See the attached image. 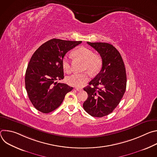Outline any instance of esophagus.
<instances>
[{
    "label": "esophagus",
    "instance_id": "esophagus-1",
    "mask_svg": "<svg viewBox=\"0 0 157 157\" xmlns=\"http://www.w3.org/2000/svg\"><path fill=\"white\" fill-rule=\"evenodd\" d=\"M75 89H76V90L77 91H81L82 90V88H80V87H76Z\"/></svg>",
    "mask_w": 157,
    "mask_h": 157
}]
</instances>
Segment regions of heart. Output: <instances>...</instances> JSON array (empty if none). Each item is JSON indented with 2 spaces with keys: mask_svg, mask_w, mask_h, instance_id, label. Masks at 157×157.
<instances>
[{
  "mask_svg": "<svg viewBox=\"0 0 157 157\" xmlns=\"http://www.w3.org/2000/svg\"><path fill=\"white\" fill-rule=\"evenodd\" d=\"M74 55L79 59L84 61L82 70L87 71L89 73L94 75L101 69L102 61L101 58L94 55L93 52L87 47H81L74 52ZM62 66L64 71L69 73L71 71V64L68 57H64L62 60ZM89 76L87 73H75L66 78V81L70 85L80 87L89 81Z\"/></svg>",
  "mask_w": 157,
  "mask_h": 157,
  "instance_id": "1",
  "label": "heart"
}]
</instances>
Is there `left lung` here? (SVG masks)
Listing matches in <instances>:
<instances>
[{
    "label": "left lung",
    "instance_id": "8db88e82",
    "mask_svg": "<svg viewBox=\"0 0 157 157\" xmlns=\"http://www.w3.org/2000/svg\"><path fill=\"white\" fill-rule=\"evenodd\" d=\"M87 43L100 54L102 66L100 72L89 82V85L84 88L88 97L83 103V108L91 116L102 117L115 109L125 93V68L120 53L111 44Z\"/></svg>",
    "mask_w": 157,
    "mask_h": 157
}]
</instances>
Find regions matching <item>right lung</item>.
<instances>
[{
  "label": "right lung",
  "mask_w": 157,
  "mask_h": 157,
  "mask_svg": "<svg viewBox=\"0 0 157 157\" xmlns=\"http://www.w3.org/2000/svg\"><path fill=\"white\" fill-rule=\"evenodd\" d=\"M81 41L53 38L44 43L33 54L25 73V88L35 109L47 114L57 109L73 87L56 82L64 78L62 60Z\"/></svg>",
  "instance_id": "add662e5"
}]
</instances>
